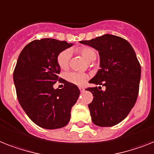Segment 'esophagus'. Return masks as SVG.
<instances>
[{
	"mask_svg": "<svg viewBox=\"0 0 154 154\" xmlns=\"http://www.w3.org/2000/svg\"><path fill=\"white\" fill-rule=\"evenodd\" d=\"M79 89H80V91H81V92H83L84 90H85V88H84L83 87H81H81H79Z\"/></svg>",
	"mask_w": 154,
	"mask_h": 154,
	"instance_id": "1",
	"label": "esophagus"
}]
</instances>
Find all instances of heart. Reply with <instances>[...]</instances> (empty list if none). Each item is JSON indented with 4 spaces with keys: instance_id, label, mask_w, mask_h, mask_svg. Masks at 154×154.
<instances>
[{
    "instance_id": "obj_1",
    "label": "heart",
    "mask_w": 154,
    "mask_h": 154,
    "mask_svg": "<svg viewBox=\"0 0 154 154\" xmlns=\"http://www.w3.org/2000/svg\"><path fill=\"white\" fill-rule=\"evenodd\" d=\"M76 51L88 62L93 61L97 57V52L95 51V49L91 47H88V46L79 47L76 50ZM70 56V51L69 50H64L57 54V63L61 69H66L68 68ZM88 78H89V76L87 73H84L69 72L66 74V81L76 85H83L86 83Z\"/></svg>"
}]
</instances>
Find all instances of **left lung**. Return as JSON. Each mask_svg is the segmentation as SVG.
Wrapping results in <instances>:
<instances>
[{
    "instance_id": "left-lung-1",
    "label": "left lung",
    "mask_w": 154,
    "mask_h": 154,
    "mask_svg": "<svg viewBox=\"0 0 154 154\" xmlns=\"http://www.w3.org/2000/svg\"><path fill=\"white\" fill-rule=\"evenodd\" d=\"M99 51L100 69L89 83L105 86L89 87L93 95L88 104L92 121L99 127H112L122 121L137 100L141 66L135 52L126 39L103 35L91 40L81 41Z\"/></svg>"
}]
</instances>
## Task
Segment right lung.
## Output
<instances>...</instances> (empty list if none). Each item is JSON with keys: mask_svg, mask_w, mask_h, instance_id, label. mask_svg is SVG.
<instances>
[{"mask_svg": "<svg viewBox=\"0 0 154 154\" xmlns=\"http://www.w3.org/2000/svg\"><path fill=\"white\" fill-rule=\"evenodd\" d=\"M71 46L54 38L35 39L22 50L16 62L13 80L19 103L30 119L45 129L68 124L79 97L77 85L58 77L57 54ZM57 80L64 84L61 90L53 88Z\"/></svg>", "mask_w": 154, "mask_h": 154, "instance_id": "right-lung-1", "label": "right lung"}]
</instances>
